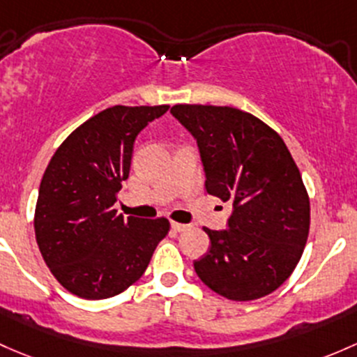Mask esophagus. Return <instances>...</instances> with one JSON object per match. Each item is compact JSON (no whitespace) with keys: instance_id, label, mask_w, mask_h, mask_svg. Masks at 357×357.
<instances>
[{"instance_id":"esophagus-1","label":"esophagus","mask_w":357,"mask_h":357,"mask_svg":"<svg viewBox=\"0 0 357 357\" xmlns=\"http://www.w3.org/2000/svg\"><path fill=\"white\" fill-rule=\"evenodd\" d=\"M171 227L174 229L176 232H183V231H188L190 229L188 224H181V222H171Z\"/></svg>"}]
</instances>
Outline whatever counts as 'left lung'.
Segmentation results:
<instances>
[{"mask_svg": "<svg viewBox=\"0 0 357 357\" xmlns=\"http://www.w3.org/2000/svg\"><path fill=\"white\" fill-rule=\"evenodd\" d=\"M172 116L200 149L207 193L232 202L229 229L212 231L195 260L205 286L232 301H253L294 272L310 232V197L275 130L229 106L176 104Z\"/></svg>", "mask_w": 357, "mask_h": 357, "instance_id": "obj_1", "label": "left lung"}]
</instances>
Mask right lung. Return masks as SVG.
Wrapping results in <instances>:
<instances>
[{"label":"right lung","mask_w":357,"mask_h":357,"mask_svg":"<svg viewBox=\"0 0 357 357\" xmlns=\"http://www.w3.org/2000/svg\"><path fill=\"white\" fill-rule=\"evenodd\" d=\"M169 106H112L92 116L59 145L37 197L33 229L51 273L71 294L106 299L137 282L167 219L123 217L114 208L128 179L137 135Z\"/></svg>","instance_id":"obj_1"}]
</instances>
